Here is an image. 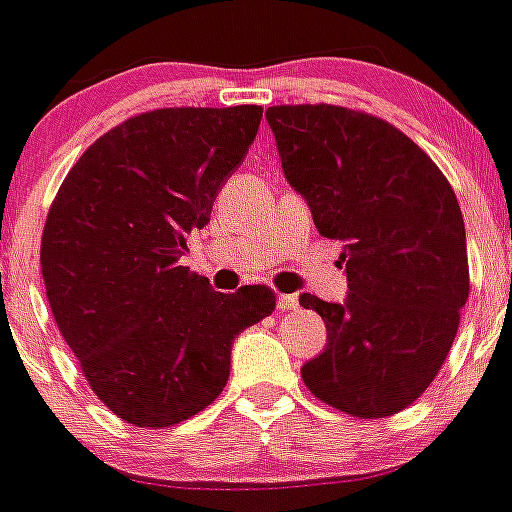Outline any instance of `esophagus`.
Wrapping results in <instances>:
<instances>
[{
  "instance_id": "34e87169",
  "label": "esophagus",
  "mask_w": 512,
  "mask_h": 512,
  "mask_svg": "<svg viewBox=\"0 0 512 512\" xmlns=\"http://www.w3.org/2000/svg\"><path fill=\"white\" fill-rule=\"evenodd\" d=\"M299 299L297 294H278V310H297Z\"/></svg>"
}]
</instances>
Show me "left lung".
<instances>
[{
    "label": "left lung",
    "instance_id": "left-lung-1",
    "mask_svg": "<svg viewBox=\"0 0 512 512\" xmlns=\"http://www.w3.org/2000/svg\"><path fill=\"white\" fill-rule=\"evenodd\" d=\"M265 118L318 234L342 242L350 281L344 305L299 297L328 331L302 381L355 418L400 413L442 371L471 292L458 197L410 136L371 112L276 105Z\"/></svg>",
    "mask_w": 512,
    "mask_h": 512
}]
</instances>
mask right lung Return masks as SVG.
<instances>
[{"label": "right lung", "instance_id": "add662e5", "mask_svg": "<svg viewBox=\"0 0 512 512\" xmlns=\"http://www.w3.org/2000/svg\"><path fill=\"white\" fill-rule=\"evenodd\" d=\"M263 107H162L99 136L57 189L41 276L91 392L139 429L213 405L231 344L276 310L263 284L215 292L181 265L255 141Z\"/></svg>", "mask_w": 512, "mask_h": 512}]
</instances>
